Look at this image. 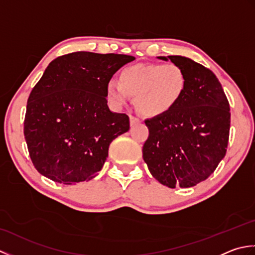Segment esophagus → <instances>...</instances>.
Returning a JSON list of instances; mask_svg holds the SVG:
<instances>
[{
  "instance_id": "obj_1",
  "label": "esophagus",
  "mask_w": 255,
  "mask_h": 255,
  "mask_svg": "<svg viewBox=\"0 0 255 255\" xmlns=\"http://www.w3.org/2000/svg\"><path fill=\"white\" fill-rule=\"evenodd\" d=\"M129 119H130V125L131 126H133V125H136L137 123H139V119L137 118V117H134V116H129Z\"/></svg>"
}]
</instances>
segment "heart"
Instances as JSON below:
<instances>
[{"instance_id": "1", "label": "heart", "mask_w": 255, "mask_h": 255, "mask_svg": "<svg viewBox=\"0 0 255 255\" xmlns=\"http://www.w3.org/2000/svg\"><path fill=\"white\" fill-rule=\"evenodd\" d=\"M187 89V77L175 63H140L125 68L118 82L106 85L108 100L115 107H123L129 96L136 97L137 110L149 117L169 114L178 105Z\"/></svg>"}]
</instances>
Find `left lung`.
Listing matches in <instances>:
<instances>
[{
	"mask_svg": "<svg viewBox=\"0 0 255 255\" xmlns=\"http://www.w3.org/2000/svg\"><path fill=\"white\" fill-rule=\"evenodd\" d=\"M180 66L187 77L182 101L169 114L145 119L149 137L143 160L161 184L195 186L213 174L229 141L230 106L218 79L202 64L182 56L159 57Z\"/></svg>",
	"mask_w": 255,
	"mask_h": 255,
	"instance_id": "1",
	"label": "left lung"
}]
</instances>
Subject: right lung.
Wrapping results in <instances>:
<instances>
[{"instance_id":"obj_1","label":"right lung","mask_w":255,"mask_h":255,"mask_svg":"<svg viewBox=\"0 0 255 255\" xmlns=\"http://www.w3.org/2000/svg\"><path fill=\"white\" fill-rule=\"evenodd\" d=\"M134 57L78 51L52 60L27 101L24 136L36 170L53 182L90 181L114 139L129 130L126 114L107 106L106 85Z\"/></svg>"}]
</instances>
